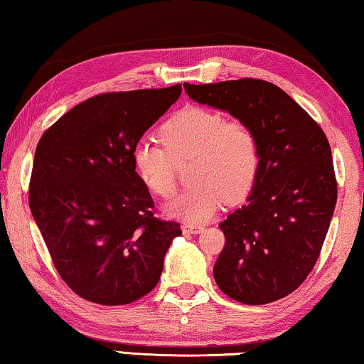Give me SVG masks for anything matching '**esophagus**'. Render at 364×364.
Here are the masks:
<instances>
[{"mask_svg":"<svg viewBox=\"0 0 364 364\" xmlns=\"http://www.w3.org/2000/svg\"><path fill=\"white\" fill-rule=\"evenodd\" d=\"M205 228L203 225L200 224H190V223H183L182 224V232L183 234H200L201 230H203Z\"/></svg>","mask_w":364,"mask_h":364,"instance_id":"1","label":"esophagus"}]
</instances>
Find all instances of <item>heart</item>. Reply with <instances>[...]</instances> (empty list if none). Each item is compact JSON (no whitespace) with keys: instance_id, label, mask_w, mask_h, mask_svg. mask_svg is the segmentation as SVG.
<instances>
[{"instance_id":"obj_1","label":"heart","mask_w":364,"mask_h":364,"mask_svg":"<svg viewBox=\"0 0 364 364\" xmlns=\"http://www.w3.org/2000/svg\"><path fill=\"white\" fill-rule=\"evenodd\" d=\"M163 146L150 139L136 141L132 159L136 176L153 195L169 198L176 190V164L190 159L186 192L168 206L177 218L205 223L223 206L252 195L261 171V148L255 130L223 112L186 106L159 129Z\"/></svg>"}]
</instances>
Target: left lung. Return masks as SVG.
Here are the masks:
<instances>
[{
	"label": "left lung",
	"instance_id": "1",
	"mask_svg": "<svg viewBox=\"0 0 364 364\" xmlns=\"http://www.w3.org/2000/svg\"><path fill=\"white\" fill-rule=\"evenodd\" d=\"M183 88L198 103L247 122L261 148L259 177L248 203L219 224L225 245L214 281L243 305L281 300L305 282L329 230L337 181L327 136L271 82L238 79Z\"/></svg>",
	"mask_w": 364,
	"mask_h": 364
}]
</instances>
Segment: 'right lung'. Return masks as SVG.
I'll list each match as a JSON object with an SVG mask.
<instances>
[{
  "instance_id": "right-lung-1",
  "label": "right lung",
  "mask_w": 364,
  "mask_h": 364,
  "mask_svg": "<svg viewBox=\"0 0 364 364\" xmlns=\"http://www.w3.org/2000/svg\"><path fill=\"white\" fill-rule=\"evenodd\" d=\"M182 85L101 93L41 135L28 205L56 271L98 305H129L156 287L181 224L154 216L134 169L136 141L176 103Z\"/></svg>"
}]
</instances>
